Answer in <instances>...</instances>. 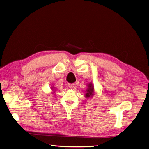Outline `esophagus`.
<instances>
[{"instance_id":"esophagus-1","label":"esophagus","mask_w":149,"mask_h":149,"mask_svg":"<svg viewBox=\"0 0 149 149\" xmlns=\"http://www.w3.org/2000/svg\"><path fill=\"white\" fill-rule=\"evenodd\" d=\"M68 86L70 88H73L74 86V84H68Z\"/></svg>"}]
</instances>
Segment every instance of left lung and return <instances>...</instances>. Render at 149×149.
<instances>
[{"mask_svg":"<svg viewBox=\"0 0 149 149\" xmlns=\"http://www.w3.org/2000/svg\"><path fill=\"white\" fill-rule=\"evenodd\" d=\"M88 86H89V88L88 89V90H86V91H87V93L85 94L86 95H85V96H86V97H90L91 95H93V91H94V88H93V86H92V84H89L88 85Z\"/></svg>","mask_w":149,"mask_h":149,"instance_id":"left-lung-1","label":"left lung"}]
</instances>
